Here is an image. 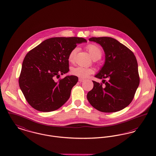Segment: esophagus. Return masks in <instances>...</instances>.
Here are the masks:
<instances>
[{"label": "esophagus", "mask_w": 156, "mask_h": 156, "mask_svg": "<svg viewBox=\"0 0 156 156\" xmlns=\"http://www.w3.org/2000/svg\"><path fill=\"white\" fill-rule=\"evenodd\" d=\"M78 81H80V82H83V81H84V80L83 79V78H79V80H78Z\"/></svg>", "instance_id": "1"}]
</instances>
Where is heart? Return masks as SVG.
<instances>
[{
	"mask_svg": "<svg viewBox=\"0 0 156 156\" xmlns=\"http://www.w3.org/2000/svg\"><path fill=\"white\" fill-rule=\"evenodd\" d=\"M87 49L93 59H100L101 58L102 51L99 46L94 44H90L87 46ZM78 51V48L77 47H75L70 51L68 55V61L70 62H73L75 56ZM71 73L73 75L76 76L79 78H85L88 77L92 73H94V70L90 68H87L82 66H76L71 68Z\"/></svg>",
	"mask_w": 156,
	"mask_h": 156,
	"instance_id": "1",
	"label": "heart"
}]
</instances>
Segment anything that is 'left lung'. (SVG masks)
I'll return each instance as SVG.
<instances>
[{
  "instance_id": "8db88e82",
  "label": "left lung",
  "mask_w": 156,
  "mask_h": 156,
  "mask_svg": "<svg viewBox=\"0 0 156 156\" xmlns=\"http://www.w3.org/2000/svg\"><path fill=\"white\" fill-rule=\"evenodd\" d=\"M90 41L100 44L105 54V62L95 78L102 84L92 81L94 87L87 94L92 106L103 112H114L127 107L138 87V64L133 52L117 39L111 37H91ZM108 78L105 82L104 79Z\"/></svg>"
}]
</instances>
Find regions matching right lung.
Here are the masks:
<instances>
[{
	"label": "right lung",
	"mask_w": 156,
	"mask_h": 156,
	"mask_svg": "<svg viewBox=\"0 0 156 156\" xmlns=\"http://www.w3.org/2000/svg\"><path fill=\"white\" fill-rule=\"evenodd\" d=\"M86 42L85 39L78 37H51L27 54L19 84L27 101L34 108L50 112L58 110L68 101L78 78L67 75L58 82L54 78L69 72L70 51L76 44Z\"/></svg>",
	"instance_id": "add662e5"
}]
</instances>
